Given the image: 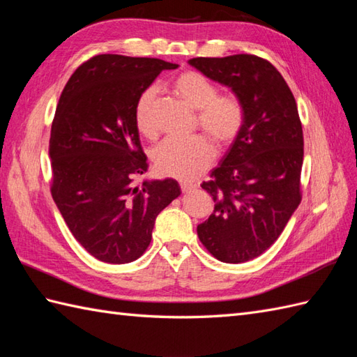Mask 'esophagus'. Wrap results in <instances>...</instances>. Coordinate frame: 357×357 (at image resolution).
<instances>
[{"mask_svg": "<svg viewBox=\"0 0 357 357\" xmlns=\"http://www.w3.org/2000/svg\"><path fill=\"white\" fill-rule=\"evenodd\" d=\"M196 185L193 184H188V183H181V190H183V193H190L192 190H195Z\"/></svg>", "mask_w": 357, "mask_h": 357, "instance_id": "obj_1", "label": "esophagus"}]
</instances>
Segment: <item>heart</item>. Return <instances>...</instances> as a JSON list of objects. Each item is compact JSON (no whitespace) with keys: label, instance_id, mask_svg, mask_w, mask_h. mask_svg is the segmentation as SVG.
I'll return each instance as SVG.
<instances>
[{"label":"heart","instance_id":"b5f03b06","mask_svg":"<svg viewBox=\"0 0 357 357\" xmlns=\"http://www.w3.org/2000/svg\"><path fill=\"white\" fill-rule=\"evenodd\" d=\"M176 95L192 109L198 110V124L218 146L225 147L239 135L244 124V107L236 95L218 93V87L199 72L187 70L173 81ZM158 89L147 87L135 104V124L138 130L155 138V101ZM156 170L164 176H172L192 183L207 169L215 158V146L207 136L196 135L188 139L170 138L151 153Z\"/></svg>","mask_w":357,"mask_h":357}]
</instances>
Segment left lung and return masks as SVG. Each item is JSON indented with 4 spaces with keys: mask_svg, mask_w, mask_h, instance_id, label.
Masks as SVG:
<instances>
[{
    "mask_svg": "<svg viewBox=\"0 0 357 357\" xmlns=\"http://www.w3.org/2000/svg\"><path fill=\"white\" fill-rule=\"evenodd\" d=\"M207 78L230 87L244 107L236 139L201 187L215 210L198 236L216 259H255L282 233L302 199L304 133L298 105L276 67L256 55L193 58Z\"/></svg>",
    "mask_w": 357,
    "mask_h": 357,
    "instance_id": "8db88e82",
    "label": "left lung"
}]
</instances>
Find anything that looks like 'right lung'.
<instances>
[{"label":"right lung","instance_id":"right-lung-1","mask_svg":"<svg viewBox=\"0 0 357 357\" xmlns=\"http://www.w3.org/2000/svg\"><path fill=\"white\" fill-rule=\"evenodd\" d=\"M176 67L105 53L82 63L59 98L49 142L52 198L75 239L98 261L138 259L156 216L181 195L174 179L133 185L149 169L136 100L159 73Z\"/></svg>","mask_w":357,"mask_h":357}]
</instances>
